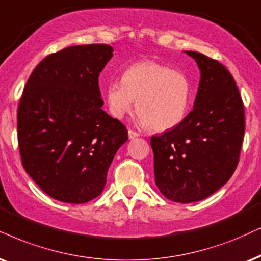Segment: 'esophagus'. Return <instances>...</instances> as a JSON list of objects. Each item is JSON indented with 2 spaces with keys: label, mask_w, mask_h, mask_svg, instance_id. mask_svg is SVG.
<instances>
[{
  "label": "esophagus",
  "mask_w": 261,
  "mask_h": 261,
  "mask_svg": "<svg viewBox=\"0 0 261 261\" xmlns=\"http://www.w3.org/2000/svg\"><path fill=\"white\" fill-rule=\"evenodd\" d=\"M127 135H128V138H130V140H134V138H136V137L140 136V134L136 133V131L131 130V128H128V131H127Z\"/></svg>",
  "instance_id": "1"
}]
</instances>
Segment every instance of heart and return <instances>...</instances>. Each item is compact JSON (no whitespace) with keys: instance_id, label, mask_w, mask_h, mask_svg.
<instances>
[{"instance_id":"heart-1","label":"heart","mask_w":261,"mask_h":261,"mask_svg":"<svg viewBox=\"0 0 261 261\" xmlns=\"http://www.w3.org/2000/svg\"><path fill=\"white\" fill-rule=\"evenodd\" d=\"M105 97L113 117L124 118L136 101L140 123L164 131L177 126L186 117L190 83L182 72L160 62L143 60L128 66L121 81L111 82Z\"/></svg>"}]
</instances>
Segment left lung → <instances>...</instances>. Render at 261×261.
Here are the masks:
<instances>
[{
  "mask_svg": "<svg viewBox=\"0 0 261 261\" xmlns=\"http://www.w3.org/2000/svg\"><path fill=\"white\" fill-rule=\"evenodd\" d=\"M186 53L201 73L193 111L150 138L156 187L180 203L206 199L231 178L245 135L243 102L230 72L201 53Z\"/></svg>",
  "mask_w": 261,
  "mask_h": 261,
  "instance_id": "left-lung-1",
  "label": "left lung"
}]
</instances>
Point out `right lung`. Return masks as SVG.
<instances>
[{
	"mask_svg": "<svg viewBox=\"0 0 261 261\" xmlns=\"http://www.w3.org/2000/svg\"><path fill=\"white\" fill-rule=\"evenodd\" d=\"M107 44L73 45L48 55L30 75L18 108L22 166L53 199L84 203L100 195L127 130L102 110L98 75Z\"/></svg>",
	"mask_w": 261,
	"mask_h": 261,
	"instance_id": "obj_1",
	"label": "right lung"
}]
</instances>
